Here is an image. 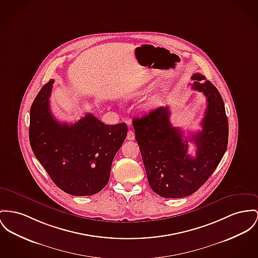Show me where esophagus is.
Listing matches in <instances>:
<instances>
[{
    "mask_svg": "<svg viewBox=\"0 0 258 258\" xmlns=\"http://www.w3.org/2000/svg\"><path fill=\"white\" fill-rule=\"evenodd\" d=\"M127 140H129V141L135 140V134H134V132L132 130L128 131V133H127Z\"/></svg>",
    "mask_w": 258,
    "mask_h": 258,
    "instance_id": "1",
    "label": "esophagus"
}]
</instances>
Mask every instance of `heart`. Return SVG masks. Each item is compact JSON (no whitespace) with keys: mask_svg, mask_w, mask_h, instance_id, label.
<instances>
[{"mask_svg":"<svg viewBox=\"0 0 258 258\" xmlns=\"http://www.w3.org/2000/svg\"><path fill=\"white\" fill-rule=\"evenodd\" d=\"M141 94H143V92H139V93H134V94H131L130 96L131 97H136V96H139V95H141ZM155 104V99H153L152 101H150L149 103H148V107H151V106H154Z\"/></svg>","mask_w":258,"mask_h":258,"instance_id":"b5f03b06","label":"heart"}]
</instances>
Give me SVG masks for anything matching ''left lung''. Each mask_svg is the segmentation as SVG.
<instances>
[{
    "label": "left lung",
    "mask_w": 258,
    "mask_h": 258,
    "mask_svg": "<svg viewBox=\"0 0 258 258\" xmlns=\"http://www.w3.org/2000/svg\"><path fill=\"white\" fill-rule=\"evenodd\" d=\"M192 89L206 97L202 131L185 138L170 123V109L160 106L132 123L152 189L162 198L179 199L200 189L216 169L227 150L229 125L223 99L201 73L191 76ZM197 147L196 156L187 154V142Z\"/></svg>",
    "instance_id": "8db88e82"
}]
</instances>
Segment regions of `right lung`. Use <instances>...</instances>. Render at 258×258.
Masks as SVG:
<instances>
[{
	"instance_id": "1",
	"label": "right lung",
	"mask_w": 258,
	"mask_h": 258,
	"mask_svg": "<svg viewBox=\"0 0 258 258\" xmlns=\"http://www.w3.org/2000/svg\"><path fill=\"white\" fill-rule=\"evenodd\" d=\"M52 84L51 79L43 86L30 108L32 151L61 190L79 197L95 195L109 180L127 125H106L91 113L74 124L58 122L50 109Z\"/></svg>"
}]
</instances>
